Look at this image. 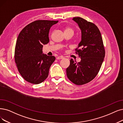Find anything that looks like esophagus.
I'll return each instance as SVG.
<instances>
[{
  "mask_svg": "<svg viewBox=\"0 0 123 123\" xmlns=\"http://www.w3.org/2000/svg\"><path fill=\"white\" fill-rule=\"evenodd\" d=\"M63 57L62 56H59L56 57L57 60H60V59H63Z\"/></svg>",
  "mask_w": 123,
  "mask_h": 123,
  "instance_id": "obj_1",
  "label": "esophagus"
}]
</instances>
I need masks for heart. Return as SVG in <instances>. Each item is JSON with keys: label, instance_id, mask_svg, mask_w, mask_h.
<instances>
[{"label": "heart", "instance_id": "1", "mask_svg": "<svg viewBox=\"0 0 123 123\" xmlns=\"http://www.w3.org/2000/svg\"><path fill=\"white\" fill-rule=\"evenodd\" d=\"M74 32V31L73 29L69 27H66L65 29V32Z\"/></svg>", "mask_w": 123, "mask_h": 123}]
</instances>
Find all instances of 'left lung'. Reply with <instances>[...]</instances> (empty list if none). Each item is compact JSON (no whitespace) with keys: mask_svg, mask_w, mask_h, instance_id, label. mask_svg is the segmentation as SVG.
I'll use <instances>...</instances> for the list:
<instances>
[{"mask_svg":"<svg viewBox=\"0 0 123 123\" xmlns=\"http://www.w3.org/2000/svg\"><path fill=\"white\" fill-rule=\"evenodd\" d=\"M81 31V40L76 48L81 58L77 63L70 60L67 75L78 85L86 84L94 79L99 71L105 56V50L100 31L95 24L80 17L73 18Z\"/></svg>","mask_w":123,"mask_h":123,"instance_id":"8db88e82","label":"left lung"}]
</instances>
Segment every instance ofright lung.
I'll return each instance as SVG.
<instances>
[{
	"mask_svg": "<svg viewBox=\"0 0 123 123\" xmlns=\"http://www.w3.org/2000/svg\"><path fill=\"white\" fill-rule=\"evenodd\" d=\"M58 21L38 20L28 24L19 33L14 51V60L22 77L32 84H38L47 78L55 60L42 52L47 44L50 28Z\"/></svg>",
	"mask_w": 123,
	"mask_h": 123,
	"instance_id": "obj_1",
	"label": "right lung"
}]
</instances>
